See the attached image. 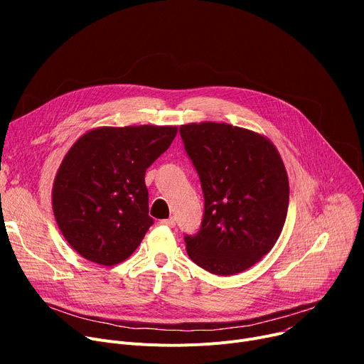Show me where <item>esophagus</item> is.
<instances>
[{
    "mask_svg": "<svg viewBox=\"0 0 364 364\" xmlns=\"http://www.w3.org/2000/svg\"><path fill=\"white\" fill-rule=\"evenodd\" d=\"M162 225H166V227H174L176 225V218H168V220H162L161 221Z\"/></svg>",
    "mask_w": 364,
    "mask_h": 364,
    "instance_id": "obj_1",
    "label": "esophagus"
}]
</instances>
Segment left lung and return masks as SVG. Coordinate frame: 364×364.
<instances>
[{
  "instance_id": "left-lung-1",
  "label": "left lung",
  "mask_w": 364,
  "mask_h": 364,
  "mask_svg": "<svg viewBox=\"0 0 364 364\" xmlns=\"http://www.w3.org/2000/svg\"><path fill=\"white\" fill-rule=\"evenodd\" d=\"M203 190L200 230L186 236L203 270L232 276L272 251L284 225L289 180L276 146L262 134L225 122L180 127Z\"/></svg>"
}]
</instances>
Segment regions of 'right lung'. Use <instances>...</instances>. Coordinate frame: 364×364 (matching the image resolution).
<instances>
[{"label":"right lung","instance_id":"1","mask_svg":"<svg viewBox=\"0 0 364 364\" xmlns=\"http://www.w3.org/2000/svg\"><path fill=\"white\" fill-rule=\"evenodd\" d=\"M177 131L172 125L99 127L68 150L51 203L63 237L82 258L110 267L137 250L153 224L146 169Z\"/></svg>","mask_w":364,"mask_h":364}]
</instances>
